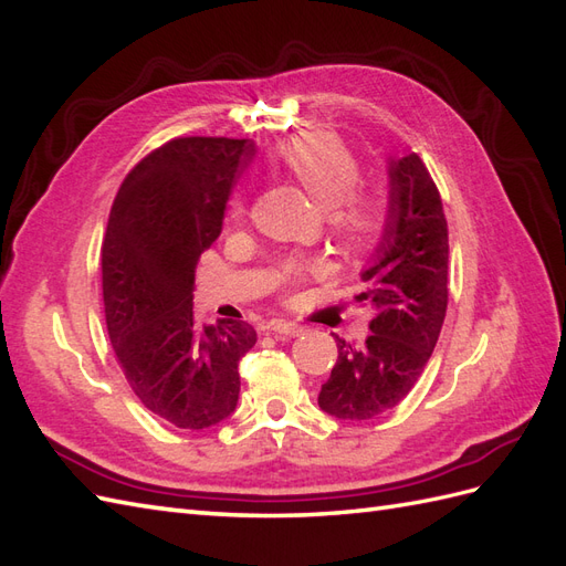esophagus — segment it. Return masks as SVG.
I'll use <instances>...</instances> for the list:
<instances>
[{
  "label": "esophagus",
  "instance_id": "obj_1",
  "mask_svg": "<svg viewBox=\"0 0 566 566\" xmlns=\"http://www.w3.org/2000/svg\"><path fill=\"white\" fill-rule=\"evenodd\" d=\"M269 328L273 331V334H281V336H300L302 331H305V326L293 324V322H283V319H273L269 324Z\"/></svg>",
  "mask_w": 566,
  "mask_h": 566
}]
</instances>
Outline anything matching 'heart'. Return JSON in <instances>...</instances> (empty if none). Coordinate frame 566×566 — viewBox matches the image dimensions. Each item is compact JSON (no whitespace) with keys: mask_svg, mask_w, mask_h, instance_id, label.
<instances>
[{"mask_svg":"<svg viewBox=\"0 0 566 566\" xmlns=\"http://www.w3.org/2000/svg\"><path fill=\"white\" fill-rule=\"evenodd\" d=\"M275 160L293 179L307 189V195L331 211V228L346 250L367 254L381 242L387 232V209L384 203L355 191L360 182V163L350 148L336 139L334 134L312 132L275 148ZM244 216L242 197L232 199V218ZM322 269L302 261H287L275 271V281L295 285L312 279Z\"/></svg>","mask_w":566,"mask_h":566,"instance_id":"heart-1","label":"heart"}]
</instances>
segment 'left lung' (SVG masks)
<instances>
[{
  "label": "left lung",
  "instance_id": "obj_1",
  "mask_svg": "<svg viewBox=\"0 0 566 566\" xmlns=\"http://www.w3.org/2000/svg\"><path fill=\"white\" fill-rule=\"evenodd\" d=\"M387 232L363 273L357 305L375 310L360 348L336 336L338 360L322 384L328 416L360 422L396 408L416 387L449 302V228L442 197L418 154L391 160Z\"/></svg>",
  "mask_w": 566,
  "mask_h": 566
}]
</instances>
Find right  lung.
I'll return each mask as SVG.
<instances>
[{
  "label": "right lung",
  "mask_w": 566,
  "mask_h": 566,
  "mask_svg": "<svg viewBox=\"0 0 566 566\" xmlns=\"http://www.w3.org/2000/svg\"><path fill=\"white\" fill-rule=\"evenodd\" d=\"M250 139L177 136L124 177L101 247L103 305L117 365L146 410L206 430L238 406L240 360L256 331L242 319L197 326L199 256L218 240Z\"/></svg>",
  "instance_id": "1"
}]
</instances>
